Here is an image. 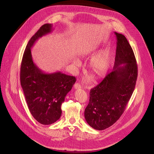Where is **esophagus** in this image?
Wrapping results in <instances>:
<instances>
[{"label":"esophagus","mask_w":154,"mask_h":154,"mask_svg":"<svg viewBox=\"0 0 154 154\" xmlns=\"http://www.w3.org/2000/svg\"><path fill=\"white\" fill-rule=\"evenodd\" d=\"M74 89H75V90H79V89H80L81 88H82V86H81V85L79 84V83H75V85H74Z\"/></svg>","instance_id":"34e87169"}]
</instances>
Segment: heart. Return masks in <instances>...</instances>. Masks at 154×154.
Returning <instances> with one entry per match:
<instances>
[{
    "instance_id": "b5f03b06",
    "label": "heart",
    "mask_w": 154,
    "mask_h": 154,
    "mask_svg": "<svg viewBox=\"0 0 154 154\" xmlns=\"http://www.w3.org/2000/svg\"><path fill=\"white\" fill-rule=\"evenodd\" d=\"M109 63H110L109 51L107 49L102 50L91 61V71L95 77L97 78L102 77L108 71Z\"/></svg>"
}]
</instances>
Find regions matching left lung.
<instances>
[{
	"instance_id": "1",
	"label": "left lung",
	"mask_w": 154,
	"mask_h": 154,
	"mask_svg": "<svg viewBox=\"0 0 154 154\" xmlns=\"http://www.w3.org/2000/svg\"><path fill=\"white\" fill-rule=\"evenodd\" d=\"M116 51L113 71L90 90L85 118L91 127L102 130L115 124L124 113L134 91L138 68L134 51L124 35L115 32Z\"/></svg>"
}]
</instances>
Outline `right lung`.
<instances>
[{
	"label": "right lung",
	"instance_id": "1",
	"mask_svg": "<svg viewBox=\"0 0 154 154\" xmlns=\"http://www.w3.org/2000/svg\"><path fill=\"white\" fill-rule=\"evenodd\" d=\"M51 24L42 26L30 38L20 66V85L33 118L40 124L50 125L60 119L61 105L76 81L74 76L58 71L45 73L33 61L31 49L41 37L51 33Z\"/></svg>",
	"mask_w": 154,
	"mask_h": 154
}]
</instances>
